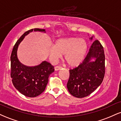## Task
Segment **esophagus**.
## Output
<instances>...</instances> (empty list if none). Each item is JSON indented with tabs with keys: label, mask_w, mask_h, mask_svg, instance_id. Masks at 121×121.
Instances as JSON below:
<instances>
[{
	"label": "esophagus",
	"mask_w": 121,
	"mask_h": 121,
	"mask_svg": "<svg viewBox=\"0 0 121 121\" xmlns=\"http://www.w3.org/2000/svg\"><path fill=\"white\" fill-rule=\"evenodd\" d=\"M61 66H56L55 67V70H59L60 69H61Z\"/></svg>",
	"instance_id": "esophagus-1"
}]
</instances>
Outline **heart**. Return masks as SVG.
I'll return each instance as SVG.
<instances>
[{
    "mask_svg": "<svg viewBox=\"0 0 121 121\" xmlns=\"http://www.w3.org/2000/svg\"><path fill=\"white\" fill-rule=\"evenodd\" d=\"M87 43L84 39L77 37L60 39L50 48L49 57L56 62L65 55L64 58L69 66L77 67L83 62L87 51Z\"/></svg>",
    "mask_w": 121,
    "mask_h": 121,
    "instance_id": "obj_1",
    "label": "heart"
}]
</instances>
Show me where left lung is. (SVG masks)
Returning <instances> with one entry per match:
<instances>
[{
  "instance_id": "8db88e82",
  "label": "left lung",
  "mask_w": 121,
  "mask_h": 121,
  "mask_svg": "<svg viewBox=\"0 0 121 121\" xmlns=\"http://www.w3.org/2000/svg\"><path fill=\"white\" fill-rule=\"evenodd\" d=\"M92 39L93 36L90 39ZM105 60L103 47L98 40H95L82 64L69 70V92L77 98H84L93 92L104 80Z\"/></svg>"
}]
</instances>
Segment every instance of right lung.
Here are the masks:
<instances>
[{
  "instance_id": "1",
  "label": "right lung",
  "mask_w": 121,
  "mask_h": 121,
  "mask_svg": "<svg viewBox=\"0 0 121 121\" xmlns=\"http://www.w3.org/2000/svg\"><path fill=\"white\" fill-rule=\"evenodd\" d=\"M34 29L26 32L16 41L11 55V77L16 89L25 96L35 97L45 91L49 75L54 72V66L44 61L39 65L28 66L22 64L17 59V51L20 43ZM34 31L45 32L44 29L35 28Z\"/></svg>"
}]
</instances>
